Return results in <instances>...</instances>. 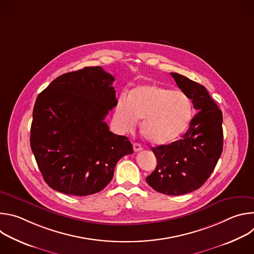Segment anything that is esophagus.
Listing matches in <instances>:
<instances>
[{"label":"esophagus","instance_id":"1","mask_svg":"<svg viewBox=\"0 0 254 254\" xmlns=\"http://www.w3.org/2000/svg\"><path fill=\"white\" fill-rule=\"evenodd\" d=\"M133 150H134V152H139V151L142 150V147L140 146L139 143L134 142V143H133Z\"/></svg>","mask_w":254,"mask_h":254}]
</instances>
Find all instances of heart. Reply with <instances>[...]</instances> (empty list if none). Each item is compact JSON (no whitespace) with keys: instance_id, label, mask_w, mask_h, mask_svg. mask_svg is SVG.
<instances>
[{"instance_id":"b5f03b06","label":"heart","mask_w":254,"mask_h":254,"mask_svg":"<svg viewBox=\"0 0 254 254\" xmlns=\"http://www.w3.org/2000/svg\"><path fill=\"white\" fill-rule=\"evenodd\" d=\"M117 118L127 129H133L142 120L141 133L153 144H167L180 137L192 118V103L181 90L146 84L131 90L129 98L119 99Z\"/></svg>"}]
</instances>
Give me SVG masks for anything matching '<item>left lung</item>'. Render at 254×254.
<instances>
[{
	"mask_svg": "<svg viewBox=\"0 0 254 254\" xmlns=\"http://www.w3.org/2000/svg\"><path fill=\"white\" fill-rule=\"evenodd\" d=\"M171 75L197 113L182 138L152 148L158 164L146 181L159 193L178 196L199 189L215 169L223 150V117L203 85L174 72Z\"/></svg>",
	"mask_w": 254,
	"mask_h": 254,
	"instance_id": "obj_1",
	"label": "left lung"
}]
</instances>
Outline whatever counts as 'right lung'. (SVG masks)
I'll list each match as a JSON object with an SVG mask.
<instances>
[{
	"mask_svg": "<svg viewBox=\"0 0 254 254\" xmlns=\"http://www.w3.org/2000/svg\"><path fill=\"white\" fill-rule=\"evenodd\" d=\"M115 77L100 66L54 79L36 99L30 144L44 181L55 191L87 196L111 182L117 163L133 153L104 122L118 104Z\"/></svg>",
	"mask_w": 254,
	"mask_h": 254,
	"instance_id": "right-lung-1",
	"label": "right lung"
}]
</instances>
